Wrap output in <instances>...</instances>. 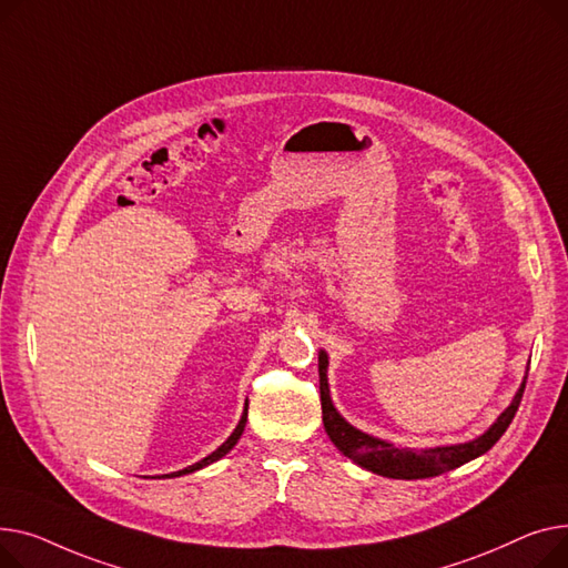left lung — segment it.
Here are the masks:
<instances>
[{"mask_svg": "<svg viewBox=\"0 0 568 568\" xmlns=\"http://www.w3.org/2000/svg\"><path fill=\"white\" fill-rule=\"evenodd\" d=\"M318 378H321V408H323V426L327 430L329 440L335 443V447L355 460L362 468L372 470L376 475L389 477V479H426V477H438L443 473H449L458 465L468 463L481 454H486L499 438L503 433L509 428L520 398L525 392V381L514 396L511 406L497 417V422L479 436L473 443H463V445H449V447H433V449H398L385 440L366 436V433L357 430L351 426L337 408L329 402V389H327V355L321 351L318 353Z\"/></svg>", "mask_w": 568, "mask_h": 568, "instance_id": "obj_1", "label": "left lung"}]
</instances>
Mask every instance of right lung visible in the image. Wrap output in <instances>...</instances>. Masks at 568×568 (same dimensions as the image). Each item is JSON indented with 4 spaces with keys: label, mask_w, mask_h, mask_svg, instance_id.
<instances>
[{
    "label": "right lung",
    "mask_w": 568,
    "mask_h": 568,
    "mask_svg": "<svg viewBox=\"0 0 568 568\" xmlns=\"http://www.w3.org/2000/svg\"><path fill=\"white\" fill-rule=\"evenodd\" d=\"M245 422H247V404H245V413H243V417H241V422H239V426L233 428V433L231 436L213 452V454H209L206 458H202L199 463H194V465H190V468H185V470H179V473H172V475H164V477H181V475H187V473H194V470H202V468H206V465H211L213 460H217V458H222L224 454H229L233 447H236V443H239V438L243 436V430H245Z\"/></svg>",
    "instance_id": "add662e5"
}]
</instances>
